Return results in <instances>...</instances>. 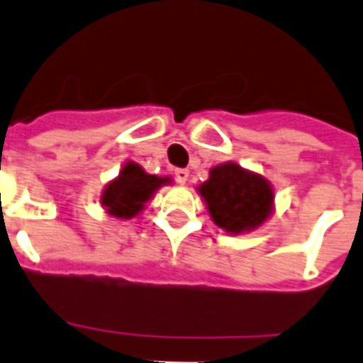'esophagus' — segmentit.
I'll return each mask as SVG.
<instances>
[{
  "label": "esophagus",
  "mask_w": 363,
  "mask_h": 363,
  "mask_svg": "<svg viewBox=\"0 0 363 363\" xmlns=\"http://www.w3.org/2000/svg\"><path fill=\"white\" fill-rule=\"evenodd\" d=\"M189 177H190L189 169H177V171H174V179H177L179 184H186Z\"/></svg>",
  "instance_id": "obj_1"
}]
</instances>
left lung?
Returning a JSON list of instances; mask_svg holds the SVG:
<instances>
[{
  "instance_id": "1",
  "label": "left lung",
  "mask_w": 363,
  "mask_h": 363,
  "mask_svg": "<svg viewBox=\"0 0 363 363\" xmlns=\"http://www.w3.org/2000/svg\"><path fill=\"white\" fill-rule=\"evenodd\" d=\"M198 190L213 223L228 233L252 231L272 213L274 192L270 182L231 161L213 167L210 179Z\"/></svg>"
}]
</instances>
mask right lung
Here are the masks:
<instances>
[{
    "mask_svg": "<svg viewBox=\"0 0 363 363\" xmlns=\"http://www.w3.org/2000/svg\"><path fill=\"white\" fill-rule=\"evenodd\" d=\"M167 182H171L169 177L147 174L138 163L128 161L118 177L103 190L101 204L114 218L130 220L142 212L143 206L155 194V190Z\"/></svg>",
    "mask_w": 363,
    "mask_h": 363,
    "instance_id": "1",
    "label": "right lung"
}]
</instances>
